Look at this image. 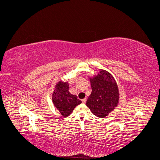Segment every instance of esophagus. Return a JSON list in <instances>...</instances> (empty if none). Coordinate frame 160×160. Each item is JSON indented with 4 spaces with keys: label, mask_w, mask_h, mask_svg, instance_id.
Segmentation results:
<instances>
[{
    "label": "esophagus",
    "mask_w": 160,
    "mask_h": 160,
    "mask_svg": "<svg viewBox=\"0 0 160 160\" xmlns=\"http://www.w3.org/2000/svg\"><path fill=\"white\" fill-rule=\"evenodd\" d=\"M85 102H86V98H84V99H82V103H85Z\"/></svg>",
    "instance_id": "34e87169"
}]
</instances>
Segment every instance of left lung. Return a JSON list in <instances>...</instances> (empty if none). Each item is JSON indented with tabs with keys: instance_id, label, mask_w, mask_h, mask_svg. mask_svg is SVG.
<instances>
[{
	"instance_id": "obj_1",
	"label": "left lung",
	"mask_w": 160,
	"mask_h": 160,
	"mask_svg": "<svg viewBox=\"0 0 160 160\" xmlns=\"http://www.w3.org/2000/svg\"><path fill=\"white\" fill-rule=\"evenodd\" d=\"M89 79L92 92L86 105L97 117L105 118L119 103V92L117 82L110 72L103 69H99L98 74Z\"/></svg>"
}]
</instances>
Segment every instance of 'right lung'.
<instances>
[{"label":"right lung","mask_w":160,"mask_h":160,"mask_svg":"<svg viewBox=\"0 0 160 160\" xmlns=\"http://www.w3.org/2000/svg\"><path fill=\"white\" fill-rule=\"evenodd\" d=\"M69 89L68 82L60 81L55 85L52 94V103L62 117L70 115L76 106L82 103L77 95L71 94Z\"/></svg>","instance_id":"add662e5"}]
</instances>
